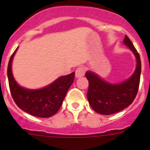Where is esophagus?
I'll return each instance as SVG.
<instances>
[{
	"mask_svg": "<svg viewBox=\"0 0 150 150\" xmlns=\"http://www.w3.org/2000/svg\"><path fill=\"white\" fill-rule=\"evenodd\" d=\"M85 72H86V70H85L84 67H78L76 70V72H75V75H76V78L82 77V76H84Z\"/></svg>",
	"mask_w": 150,
	"mask_h": 150,
	"instance_id": "1",
	"label": "esophagus"
}]
</instances>
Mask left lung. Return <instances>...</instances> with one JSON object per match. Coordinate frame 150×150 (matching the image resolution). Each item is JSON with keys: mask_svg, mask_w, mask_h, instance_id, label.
<instances>
[{"mask_svg": "<svg viewBox=\"0 0 150 150\" xmlns=\"http://www.w3.org/2000/svg\"><path fill=\"white\" fill-rule=\"evenodd\" d=\"M123 43L133 52L136 59V68L132 75L119 83H112L100 77L93 71H88L87 98L91 108L102 115H110L122 110L132 104L138 91L141 62L133 43L125 35Z\"/></svg>", "mask_w": 150, "mask_h": 150, "instance_id": "left-lung-1", "label": "left lung"}]
</instances>
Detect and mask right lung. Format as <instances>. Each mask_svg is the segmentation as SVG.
Here are the masks:
<instances>
[{
    "label": "right lung",
    "instance_id": "add662e5",
    "mask_svg": "<svg viewBox=\"0 0 150 150\" xmlns=\"http://www.w3.org/2000/svg\"><path fill=\"white\" fill-rule=\"evenodd\" d=\"M18 48L10 57L7 67L8 81L13 100L21 110L32 116L41 118L53 116L60 109L69 88L74 83L75 73L59 76L41 88L30 89L21 86L16 81L12 71L13 57Z\"/></svg>",
    "mask_w": 150,
    "mask_h": 150
}]
</instances>
